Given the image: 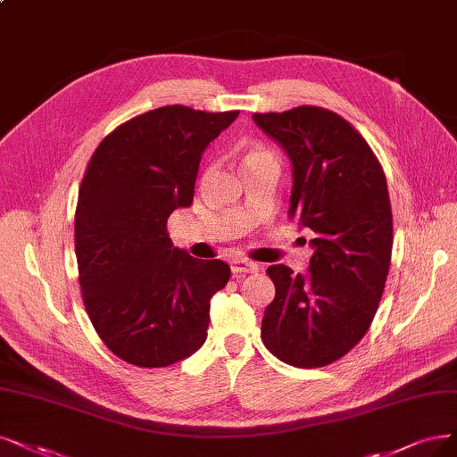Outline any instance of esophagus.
<instances>
[{
	"label": "esophagus",
	"mask_w": 457,
	"mask_h": 457,
	"mask_svg": "<svg viewBox=\"0 0 457 457\" xmlns=\"http://www.w3.org/2000/svg\"><path fill=\"white\" fill-rule=\"evenodd\" d=\"M260 269L258 263L248 262V260H235L231 262V271L233 275H243V273H256Z\"/></svg>",
	"instance_id": "esophagus-1"
}]
</instances>
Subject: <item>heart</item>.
I'll return each instance as SVG.
<instances>
[{"instance_id":"heart-1","label":"heart","mask_w":457,"mask_h":457,"mask_svg":"<svg viewBox=\"0 0 457 457\" xmlns=\"http://www.w3.org/2000/svg\"><path fill=\"white\" fill-rule=\"evenodd\" d=\"M256 162H277V160H275V154L271 150H267L263 146H252L245 156V165L256 163Z\"/></svg>"}]
</instances>
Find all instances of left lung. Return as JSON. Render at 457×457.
Returning <instances> with one entry per match:
<instances>
[{
	"label": "left lung",
	"mask_w": 457,
	"mask_h": 457,
	"mask_svg": "<svg viewBox=\"0 0 457 457\" xmlns=\"http://www.w3.org/2000/svg\"><path fill=\"white\" fill-rule=\"evenodd\" d=\"M252 118L288 154V216L314 233L307 275L267 267L275 299L262 339L284 363L324 367L361 341L378 309L394 246L386 175L361 133L337 112L303 105Z\"/></svg>",
	"instance_id": "8db88e82"
}]
</instances>
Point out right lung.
Wrapping results in <instances>:
<instances>
[{"label":"right lung","instance_id":"add662e5","mask_svg":"<svg viewBox=\"0 0 457 457\" xmlns=\"http://www.w3.org/2000/svg\"><path fill=\"white\" fill-rule=\"evenodd\" d=\"M239 111H148L99 143L80 182L75 254L82 301L99 339L137 367H167L207 339L222 260L173 246L167 218L190 207L203 150Z\"/></svg>","mask_w":457,"mask_h":457}]
</instances>
